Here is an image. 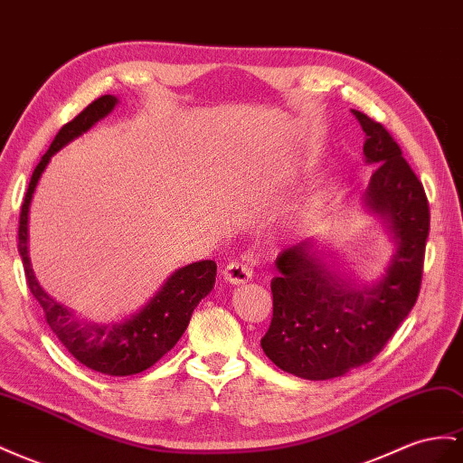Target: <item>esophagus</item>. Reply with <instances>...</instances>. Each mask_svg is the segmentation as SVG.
<instances>
[{"instance_id": "1", "label": "esophagus", "mask_w": 463, "mask_h": 463, "mask_svg": "<svg viewBox=\"0 0 463 463\" xmlns=\"http://www.w3.org/2000/svg\"><path fill=\"white\" fill-rule=\"evenodd\" d=\"M223 279L230 284H245L253 279V269L243 260H232L228 267L223 269Z\"/></svg>"}]
</instances>
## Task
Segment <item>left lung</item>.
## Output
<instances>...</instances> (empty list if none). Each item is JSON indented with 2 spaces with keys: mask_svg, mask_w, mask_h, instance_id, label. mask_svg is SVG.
<instances>
[{
  "mask_svg": "<svg viewBox=\"0 0 463 463\" xmlns=\"http://www.w3.org/2000/svg\"><path fill=\"white\" fill-rule=\"evenodd\" d=\"M353 115L366 134V161L376 164L366 204L390 222L397 251L385 277L362 290L333 277L311 241L279 255L272 321L260 346L280 370L304 380H331L376 358L413 309L422 282L427 193L383 124L354 109Z\"/></svg>",
  "mask_w": 463,
  "mask_h": 463,
  "instance_id": "1",
  "label": "left lung"
}]
</instances>
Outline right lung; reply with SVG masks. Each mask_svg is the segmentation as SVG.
<instances>
[{
  "label": "right lung",
  "instance_id": "add662e5",
  "mask_svg": "<svg viewBox=\"0 0 463 463\" xmlns=\"http://www.w3.org/2000/svg\"><path fill=\"white\" fill-rule=\"evenodd\" d=\"M117 97L103 95L87 105L76 118L66 122L50 144L48 152L34 167L19 216V255L23 259L27 284L41 304L48 327L68 353L83 366L109 376H132L154 366L177 345L198 302L210 294L216 282V262L198 260L173 272L149 304L120 325H93L80 321L64 306L50 298L34 279L29 260V206L44 167L61 146L90 130L97 120L115 109Z\"/></svg>",
  "mask_w": 463,
  "mask_h": 463
}]
</instances>
